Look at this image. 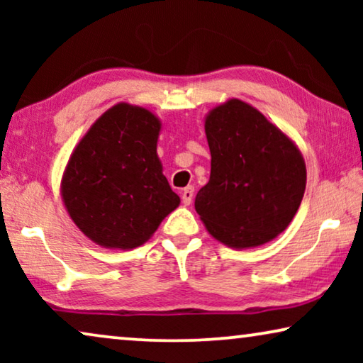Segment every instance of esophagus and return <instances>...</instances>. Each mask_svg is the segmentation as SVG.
Returning a JSON list of instances; mask_svg holds the SVG:
<instances>
[{
  "label": "esophagus",
  "instance_id": "esophagus-1",
  "mask_svg": "<svg viewBox=\"0 0 363 363\" xmlns=\"http://www.w3.org/2000/svg\"><path fill=\"white\" fill-rule=\"evenodd\" d=\"M193 195H195V188L193 186H186L185 190L182 191V201L183 205H190L193 201Z\"/></svg>",
  "mask_w": 363,
  "mask_h": 363
}]
</instances>
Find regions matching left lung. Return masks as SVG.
<instances>
[{"mask_svg":"<svg viewBox=\"0 0 363 363\" xmlns=\"http://www.w3.org/2000/svg\"><path fill=\"white\" fill-rule=\"evenodd\" d=\"M205 132L210 182L195 210L206 230L231 247L259 246L286 230L306 190L304 158L261 112L231 99L213 108Z\"/></svg>","mask_w":363,"mask_h":363,"instance_id":"left-lung-1","label":"left lung"}]
</instances>
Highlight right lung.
<instances>
[{
	"label": "right lung",
	"instance_id": "right-lung-1",
	"mask_svg": "<svg viewBox=\"0 0 363 363\" xmlns=\"http://www.w3.org/2000/svg\"><path fill=\"white\" fill-rule=\"evenodd\" d=\"M158 132L160 122L152 112L117 104L71 155L62 178L64 205L97 245L140 246L180 205L157 157Z\"/></svg>",
	"mask_w": 363,
	"mask_h": 363
}]
</instances>
